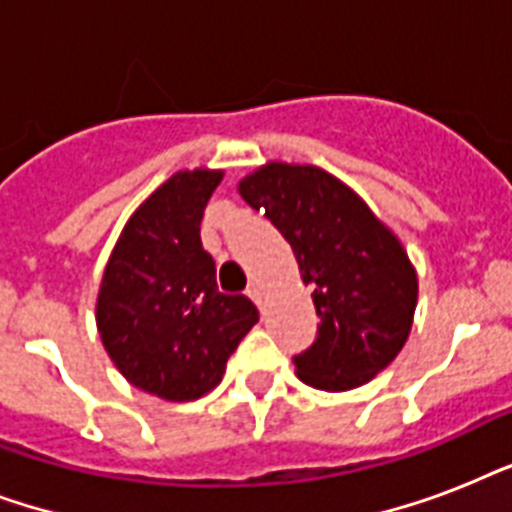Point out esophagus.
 <instances>
[{"label": "esophagus", "instance_id": "obj_1", "mask_svg": "<svg viewBox=\"0 0 512 512\" xmlns=\"http://www.w3.org/2000/svg\"><path fill=\"white\" fill-rule=\"evenodd\" d=\"M247 295L252 297L255 303H260V297H263V292H260V284H255V281H252V284L247 287Z\"/></svg>", "mask_w": 512, "mask_h": 512}]
</instances>
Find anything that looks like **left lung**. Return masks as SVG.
I'll use <instances>...</instances> for the list:
<instances>
[{
	"label": "left lung",
	"mask_w": 512,
	"mask_h": 512,
	"mask_svg": "<svg viewBox=\"0 0 512 512\" xmlns=\"http://www.w3.org/2000/svg\"><path fill=\"white\" fill-rule=\"evenodd\" d=\"M241 199L281 231L313 287L319 335L295 356L311 388L350 390L401 353L417 308V273L388 225L335 175L268 162L239 183Z\"/></svg>",
	"instance_id": "8db88e82"
}]
</instances>
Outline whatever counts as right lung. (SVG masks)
Returning a JSON list of instances; mask_svg holds the SVG:
<instances>
[{
  "label": "right lung",
  "instance_id": "add662e5",
  "mask_svg": "<svg viewBox=\"0 0 512 512\" xmlns=\"http://www.w3.org/2000/svg\"><path fill=\"white\" fill-rule=\"evenodd\" d=\"M220 170L175 172L124 225L100 281L103 348L135 388L193 401L223 380L225 364L260 313L244 295L217 289L201 247V217Z\"/></svg>",
  "mask_w": 512,
  "mask_h": 512
}]
</instances>
